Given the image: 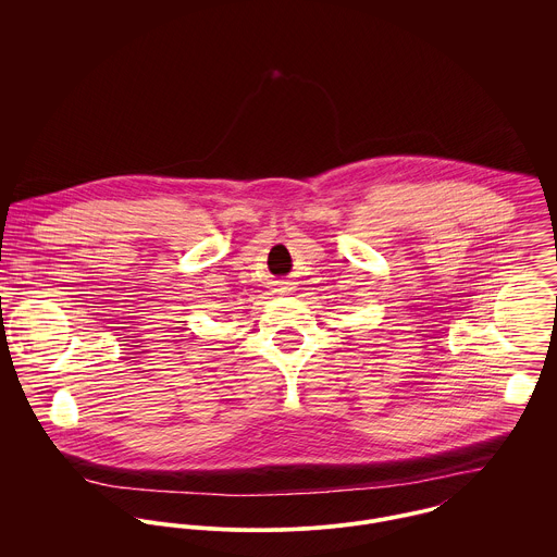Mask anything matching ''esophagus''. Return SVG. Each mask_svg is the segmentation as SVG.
Masks as SVG:
<instances>
[{
  "instance_id": "esophagus-1",
  "label": "esophagus",
  "mask_w": 557,
  "mask_h": 557,
  "mask_svg": "<svg viewBox=\"0 0 557 557\" xmlns=\"http://www.w3.org/2000/svg\"><path fill=\"white\" fill-rule=\"evenodd\" d=\"M278 292H281V294L294 292V283H292V281H278Z\"/></svg>"
}]
</instances>
